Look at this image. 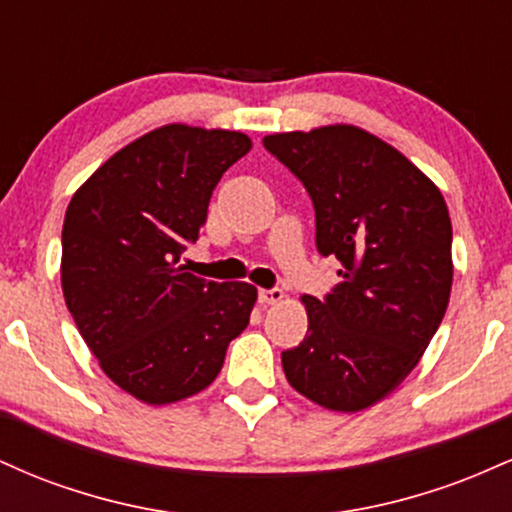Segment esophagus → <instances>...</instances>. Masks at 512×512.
Segmentation results:
<instances>
[{
	"mask_svg": "<svg viewBox=\"0 0 512 512\" xmlns=\"http://www.w3.org/2000/svg\"><path fill=\"white\" fill-rule=\"evenodd\" d=\"M284 298V291L281 289H262L260 291V303L264 305H276Z\"/></svg>",
	"mask_w": 512,
	"mask_h": 512,
	"instance_id": "1",
	"label": "esophagus"
}]
</instances>
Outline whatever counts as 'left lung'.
Returning a JSON list of instances; mask_svg holds the SVG:
<instances>
[{
    "mask_svg": "<svg viewBox=\"0 0 512 512\" xmlns=\"http://www.w3.org/2000/svg\"><path fill=\"white\" fill-rule=\"evenodd\" d=\"M262 144L313 199L317 252L342 264L325 301L303 296L308 334L281 354L286 380L325 409L373 407L414 370L448 308V204L407 156L361 127Z\"/></svg>",
    "mask_w": 512,
    "mask_h": 512,
    "instance_id": "obj_1",
    "label": "left lung"
}]
</instances>
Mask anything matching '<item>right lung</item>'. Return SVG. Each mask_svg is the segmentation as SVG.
<instances>
[{"label":"right lung","mask_w":512,"mask_h":512,"mask_svg":"<svg viewBox=\"0 0 512 512\" xmlns=\"http://www.w3.org/2000/svg\"><path fill=\"white\" fill-rule=\"evenodd\" d=\"M250 137L158 127L110 156L74 192L62 228V291L103 373L146 404L214 383L257 289L207 281L180 255L207 221L214 187Z\"/></svg>","instance_id":"1"}]
</instances>
